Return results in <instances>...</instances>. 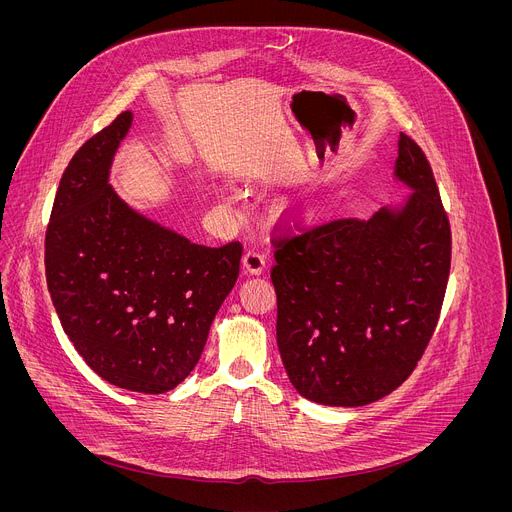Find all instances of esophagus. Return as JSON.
I'll return each instance as SVG.
<instances>
[{
    "instance_id": "1",
    "label": "esophagus",
    "mask_w": 512,
    "mask_h": 512,
    "mask_svg": "<svg viewBox=\"0 0 512 512\" xmlns=\"http://www.w3.org/2000/svg\"><path fill=\"white\" fill-rule=\"evenodd\" d=\"M265 253H261L259 249H249L245 255H243V271L247 275H259L263 269H265Z\"/></svg>"
}]
</instances>
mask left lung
Segmentation results:
<instances>
[{"mask_svg":"<svg viewBox=\"0 0 512 512\" xmlns=\"http://www.w3.org/2000/svg\"><path fill=\"white\" fill-rule=\"evenodd\" d=\"M393 176L411 190L401 206L277 243V346L291 385L314 403L360 407L395 391L440 318L452 233L431 166L405 133Z\"/></svg>","mask_w":512,"mask_h":512,"instance_id":"obj_1","label":"left lung"}]
</instances>
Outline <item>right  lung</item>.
<instances>
[{"label":"right lung","mask_w":512,"mask_h":512,"mask_svg":"<svg viewBox=\"0 0 512 512\" xmlns=\"http://www.w3.org/2000/svg\"><path fill=\"white\" fill-rule=\"evenodd\" d=\"M131 123L123 111L72 156L44 263L60 324L89 367L119 389L160 395L196 367L243 247L190 243L113 190V158Z\"/></svg>","instance_id":"add662e5"}]
</instances>
